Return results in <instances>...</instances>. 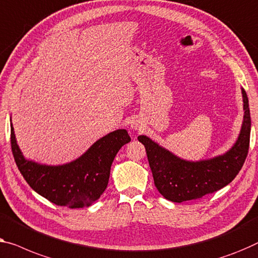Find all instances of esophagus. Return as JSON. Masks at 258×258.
<instances>
[{"instance_id":"34e87169","label":"esophagus","mask_w":258,"mask_h":258,"mask_svg":"<svg viewBox=\"0 0 258 258\" xmlns=\"http://www.w3.org/2000/svg\"><path fill=\"white\" fill-rule=\"evenodd\" d=\"M131 128H132L133 131H139V130H141L139 122H137V121H133L132 124H131Z\"/></svg>"}]
</instances>
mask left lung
<instances>
[{
  "mask_svg": "<svg viewBox=\"0 0 258 258\" xmlns=\"http://www.w3.org/2000/svg\"><path fill=\"white\" fill-rule=\"evenodd\" d=\"M243 121L236 141L227 152L198 161L182 159L147 136H139L145 146L154 184L168 201L182 203L220 190L232 182L243 166L250 141L251 119L247 92L241 88Z\"/></svg>",
  "mask_w": 258,
  "mask_h": 258,
  "instance_id": "left-lung-1",
  "label": "left lung"
}]
</instances>
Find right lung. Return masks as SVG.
<instances>
[{
  "label": "right lung",
  "mask_w": 258,
  "mask_h": 258,
  "mask_svg": "<svg viewBox=\"0 0 258 258\" xmlns=\"http://www.w3.org/2000/svg\"><path fill=\"white\" fill-rule=\"evenodd\" d=\"M11 151L17 167L37 194L59 206L89 207L105 191L114 156L131 141L127 131L116 130L94 142L78 159L63 164H44L23 155L10 118Z\"/></svg>",
  "instance_id": "obj_1"
}]
</instances>
